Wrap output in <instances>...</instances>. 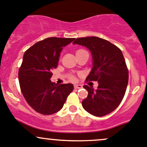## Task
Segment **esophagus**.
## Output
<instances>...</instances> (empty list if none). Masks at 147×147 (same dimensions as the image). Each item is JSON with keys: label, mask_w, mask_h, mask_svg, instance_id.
Here are the masks:
<instances>
[{"label": "esophagus", "mask_w": 147, "mask_h": 147, "mask_svg": "<svg viewBox=\"0 0 147 147\" xmlns=\"http://www.w3.org/2000/svg\"><path fill=\"white\" fill-rule=\"evenodd\" d=\"M82 88V85H81V84H75L74 85V88H76V89H78V88Z\"/></svg>", "instance_id": "1"}]
</instances>
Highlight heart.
Instances as JSON below:
<instances>
[{
  "instance_id": "1",
  "label": "heart",
  "mask_w": 147,
  "mask_h": 147,
  "mask_svg": "<svg viewBox=\"0 0 147 147\" xmlns=\"http://www.w3.org/2000/svg\"><path fill=\"white\" fill-rule=\"evenodd\" d=\"M84 51L85 50H84V49H78V50H77L76 51V55L78 54V53H81V52ZM70 78H71V80H74V76H70Z\"/></svg>"
}]
</instances>
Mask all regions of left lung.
Wrapping results in <instances>:
<instances>
[{
	"mask_svg": "<svg viewBox=\"0 0 147 147\" xmlns=\"http://www.w3.org/2000/svg\"><path fill=\"white\" fill-rule=\"evenodd\" d=\"M74 44L86 46L91 51L93 68L86 81H98V88L84 85L88 96L82 101L84 109L96 117L112 112L122 101L129 81V71L121 51L101 38H78Z\"/></svg>",
	"mask_w": 147,
	"mask_h": 147,
	"instance_id": "left-lung-1",
	"label": "left lung"
}]
</instances>
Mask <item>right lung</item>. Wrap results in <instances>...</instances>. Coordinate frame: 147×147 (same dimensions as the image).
I'll return each mask as SVG.
<instances>
[{
	"instance_id": "1",
	"label": "right lung",
	"mask_w": 147,
	"mask_h": 147,
	"mask_svg": "<svg viewBox=\"0 0 147 147\" xmlns=\"http://www.w3.org/2000/svg\"><path fill=\"white\" fill-rule=\"evenodd\" d=\"M74 38L50 37L37 42L24 55L18 71L20 88L25 99L36 111L50 115L61 110L72 92L71 84L57 85L51 82L63 46Z\"/></svg>"
}]
</instances>
